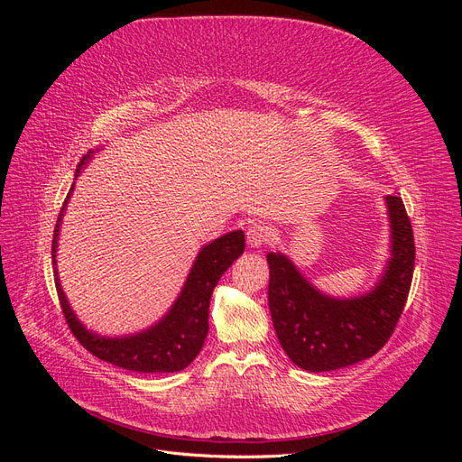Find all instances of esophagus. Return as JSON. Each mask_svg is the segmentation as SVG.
<instances>
[{
	"mask_svg": "<svg viewBox=\"0 0 462 462\" xmlns=\"http://www.w3.org/2000/svg\"><path fill=\"white\" fill-rule=\"evenodd\" d=\"M268 239H270V229L262 226V223H253V226L246 229V243L250 248H260L262 245L268 243Z\"/></svg>",
	"mask_w": 462,
	"mask_h": 462,
	"instance_id": "esophagus-1",
	"label": "esophagus"
}]
</instances>
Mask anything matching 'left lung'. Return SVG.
Instances as JSON below:
<instances>
[{
    "instance_id": "8db88e82",
    "label": "left lung",
    "mask_w": 462,
    "mask_h": 462,
    "mask_svg": "<svg viewBox=\"0 0 462 462\" xmlns=\"http://www.w3.org/2000/svg\"><path fill=\"white\" fill-rule=\"evenodd\" d=\"M389 260L372 291L337 299L316 289L291 258L268 253V302L283 351L302 370L331 372L374 356L402 314L414 272V236L399 197H385Z\"/></svg>"
}]
</instances>
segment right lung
<instances>
[{
	"label": "right lung",
	"instance_id": "add662e5",
	"mask_svg": "<svg viewBox=\"0 0 462 462\" xmlns=\"http://www.w3.org/2000/svg\"><path fill=\"white\" fill-rule=\"evenodd\" d=\"M97 152V150H96ZM94 156L90 150L80 160L75 179L80 175ZM75 189V180L69 189L67 199L61 206V212L53 229L51 243V262L55 275V289H58L61 309L69 328L79 339V343L100 360L109 362L125 370L156 374V372H179L187 368L190 362L199 356L204 339L208 335V316H209V299H212L214 287L219 277L226 273L231 263L245 253V233L241 229L217 236L212 243L200 248V253L194 260L189 272L187 282L180 289L179 297L171 304V309L148 329H143L131 335H107L94 333L85 328V324L77 318L71 304H69L58 273V241L61 231V221L65 209Z\"/></svg>",
	"mask_w": 462,
	"mask_h": 462
}]
</instances>
